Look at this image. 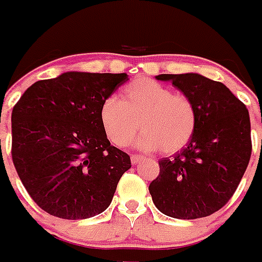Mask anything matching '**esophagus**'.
<instances>
[{"label": "esophagus", "instance_id": "34e87169", "mask_svg": "<svg viewBox=\"0 0 262 262\" xmlns=\"http://www.w3.org/2000/svg\"><path fill=\"white\" fill-rule=\"evenodd\" d=\"M141 159H143V158H141V156H140V155H132V156H130L132 164H137Z\"/></svg>", "mask_w": 262, "mask_h": 262}]
</instances>
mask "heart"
Segmentation results:
<instances>
[{
    "instance_id": "b5f03b06",
    "label": "heart",
    "mask_w": 262,
    "mask_h": 262,
    "mask_svg": "<svg viewBox=\"0 0 262 262\" xmlns=\"http://www.w3.org/2000/svg\"><path fill=\"white\" fill-rule=\"evenodd\" d=\"M104 135L117 147H126L140 129L137 145L144 151L162 148L166 154L182 149L194 135L197 113L190 99L155 80H133L115 96L104 99L99 110Z\"/></svg>"
}]
</instances>
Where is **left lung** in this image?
I'll return each instance as SVG.
<instances>
[{
    "instance_id": "1",
    "label": "left lung",
    "mask_w": 262,
    "mask_h": 262,
    "mask_svg": "<svg viewBox=\"0 0 262 262\" xmlns=\"http://www.w3.org/2000/svg\"><path fill=\"white\" fill-rule=\"evenodd\" d=\"M190 99L197 113L194 135L182 151L159 160L149 185L152 201L175 219L205 217L235 193L252 155L250 117L223 83L197 73L159 75Z\"/></svg>"
}]
</instances>
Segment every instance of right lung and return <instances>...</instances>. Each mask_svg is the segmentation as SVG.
Instances as JSON below:
<instances>
[{
	"instance_id": "right-lung-1",
	"label": "right lung",
	"mask_w": 262,
	"mask_h": 262,
	"mask_svg": "<svg viewBox=\"0 0 262 262\" xmlns=\"http://www.w3.org/2000/svg\"><path fill=\"white\" fill-rule=\"evenodd\" d=\"M126 73L67 72L27 88L12 111V159L31 199L69 220L106 211L130 156L100 125L104 99Z\"/></svg>"
}]
</instances>
